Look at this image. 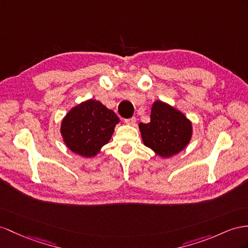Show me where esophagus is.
<instances>
[{
    "label": "esophagus",
    "mask_w": 248,
    "mask_h": 248,
    "mask_svg": "<svg viewBox=\"0 0 248 248\" xmlns=\"http://www.w3.org/2000/svg\"><path fill=\"white\" fill-rule=\"evenodd\" d=\"M124 123L126 124H130V125H135L136 124V118L135 117H131L129 119H125Z\"/></svg>",
    "instance_id": "esophagus-1"
}]
</instances>
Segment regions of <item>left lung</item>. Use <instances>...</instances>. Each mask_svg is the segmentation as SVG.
Returning a JSON list of instances; mask_svg holds the SVG:
<instances>
[{
  "label": "left lung",
  "instance_id": "8db88e82",
  "mask_svg": "<svg viewBox=\"0 0 248 248\" xmlns=\"http://www.w3.org/2000/svg\"><path fill=\"white\" fill-rule=\"evenodd\" d=\"M143 144L162 158L185 150L193 135V126L185 114L169 104L156 100L152 106L151 122L139 124Z\"/></svg>",
  "mask_w": 248,
  "mask_h": 248
}]
</instances>
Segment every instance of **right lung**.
<instances>
[{
  "label": "right lung",
  "instance_id": "obj_1",
  "mask_svg": "<svg viewBox=\"0 0 248 248\" xmlns=\"http://www.w3.org/2000/svg\"><path fill=\"white\" fill-rule=\"evenodd\" d=\"M119 118L112 110L95 99L75 106L63 117L61 134L73 153L82 157L96 156L110 141Z\"/></svg>",
  "mask_w": 248,
  "mask_h": 248
}]
</instances>
